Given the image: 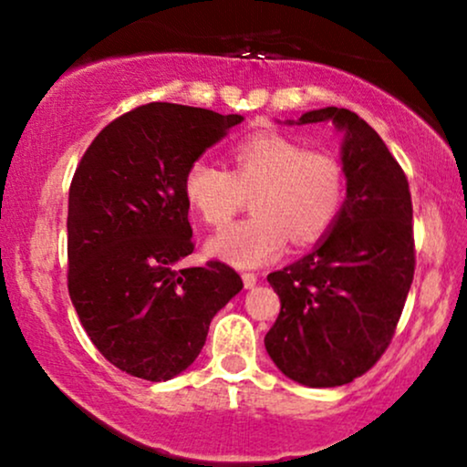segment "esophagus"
<instances>
[{"label": "esophagus", "mask_w": 467, "mask_h": 467, "mask_svg": "<svg viewBox=\"0 0 467 467\" xmlns=\"http://www.w3.org/2000/svg\"><path fill=\"white\" fill-rule=\"evenodd\" d=\"M244 285H245V289H252L256 285V281H259V278H256V275H252V272H244Z\"/></svg>", "instance_id": "obj_1"}]
</instances>
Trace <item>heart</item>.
Returning a JSON list of instances; mask_svg holds the SVG:
<instances>
[{
  "label": "heart",
  "mask_w": 467,
  "mask_h": 467,
  "mask_svg": "<svg viewBox=\"0 0 467 467\" xmlns=\"http://www.w3.org/2000/svg\"><path fill=\"white\" fill-rule=\"evenodd\" d=\"M233 171L195 160L184 175V197L211 226H223L252 195L254 215L208 239V254L234 267L278 259L289 237L318 241L345 203V169L334 153L305 149L276 131L244 138L230 151Z\"/></svg>",
  "instance_id": "1"
}]
</instances>
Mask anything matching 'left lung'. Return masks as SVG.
<instances>
[{
    "mask_svg": "<svg viewBox=\"0 0 467 467\" xmlns=\"http://www.w3.org/2000/svg\"><path fill=\"white\" fill-rule=\"evenodd\" d=\"M309 122L342 131L347 197L316 248L267 276L281 314L265 349L289 379L329 389L387 351L415 275V239L409 180L373 127L340 107L307 111L296 125Z\"/></svg>",
    "mask_w": 467,
    "mask_h": 467,
    "instance_id": "1",
    "label": "left lung"
}]
</instances>
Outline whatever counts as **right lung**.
<instances>
[{"label":"right lung","mask_w":467,"mask_h":467,"mask_svg":"<svg viewBox=\"0 0 467 467\" xmlns=\"http://www.w3.org/2000/svg\"><path fill=\"white\" fill-rule=\"evenodd\" d=\"M244 116L149 103L116 118L80 160L67 206V289L94 347L120 371L166 382L195 362L213 316L244 283L178 264L192 248L184 175Z\"/></svg>","instance_id":"right-lung-1"}]
</instances>
